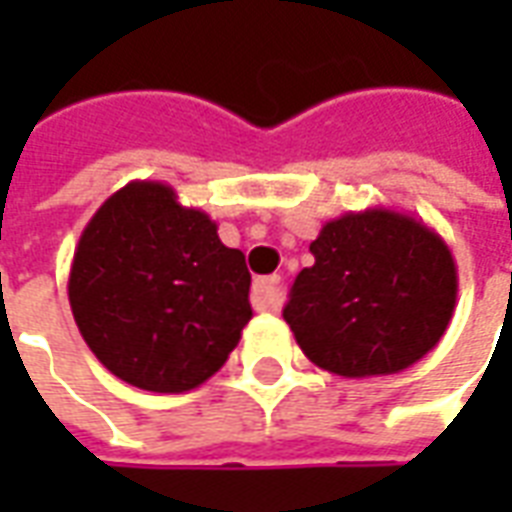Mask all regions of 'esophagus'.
Returning <instances> with one entry per match:
<instances>
[{
  "label": "esophagus",
  "mask_w": 512,
  "mask_h": 512,
  "mask_svg": "<svg viewBox=\"0 0 512 512\" xmlns=\"http://www.w3.org/2000/svg\"><path fill=\"white\" fill-rule=\"evenodd\" d=\"M282 301H285V288H282V279L279 277L257 279L255 285H252V304H255V310L274 312L282 307Z\"/></svg>",
  "instance_id": "1"
}]
</instances>
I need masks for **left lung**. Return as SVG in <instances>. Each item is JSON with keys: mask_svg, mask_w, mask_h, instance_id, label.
Instances as JSON below:
<instances>
[{"mask_svg": "<svg viewBox=\"0 0 512 512\" xmlns=\"http://www.w3.org/2000/svg\"><path fill=\"white\" fill-rule=\"evenodd\" d=\"M285 304L312 365L343 378L392 376L436 348L458 296L450 246L428 224L389 208L321 227Z\"/></svg>", "mask_w": 512, "mask_h": 512, "instance_id": "left-lung-1", "label": "left lung"}]
</instances>
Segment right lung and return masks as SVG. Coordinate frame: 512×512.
Masks as SVG:
<instances>
[{"instance_id": "right-lung-1", "label": "right lung", "mask_w": 512, "mask_h": 512, "mask_svg": "<svg viewBox=\"0 0 512 512\" xmlns=\"http://www.w3.org/2000/svg\"><path fill=\"white\" fill-rule=\"evenodd\" d=\"M241 249L158 180H134L93 213L68 277L73 321L131 386L178 395L227 362L252 318Z\"/></svg>"}]
</instances>
